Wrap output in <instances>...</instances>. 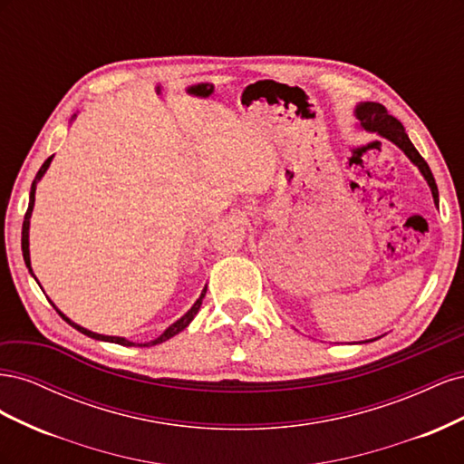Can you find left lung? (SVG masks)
I'll list each match as a JSON object with an SVG mask.
<instances>
[{
  "instance_id": "1",
  "label": "left lung",
  "mask_w": 464,
  "mask_h": 464,
  "mask_svg": "<svg viewBox=\"0 0 464 464\" xmlns=\"http://www.w3.org/2000/svg\"><path fill=\"white\" fill-rule=\"evenodd\" d=\"M354 116L358 118L362 130H366L368 133H375L379 137L387 139V141H391L392 145H397L406 154V157H409V160L418 168L420 174H422L424 179L428 181V186L431 189L433 203L438 205L440 203V193H438V186H435L433 174L430 170L428 162L422 157H420V152L412 145L409 135H406L402 123L397 118H392L391 114H387L385 106H382L379 102H360V104H356ZM366 343H370V341H366Z\"/></svg>"
}]
</instances>
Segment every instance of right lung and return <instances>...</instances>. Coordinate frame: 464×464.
I'll return each mask as SVG.
<instances>
[{
  "mask_svg": "<svg viewBox=\"0 0 464 464\" xmlns=\"http://www.w3.org/2000/svg\"><path fill=\"white\" fill-rule=\"evenodd\" d=\"M77 118V114H73L72 116V121ZM69 121V123H72ZM52 159H53V154L52 157L40 166V170H38V174H36V178H34V181H33V186H31V195H29V208H26V215H24V220H23V237H21V247H23V259H24V263H26V266H29V273L34 276V273H33V266H31V249H29V230H31V217H33V208H34V193H36V186H38V181L42 179V176L46 174V170L50 168V162H52ZM34 280H36V276H34ZM38 283V280H36ZM205 292H207V286L203 288V292H201V296L195 300V304L189 307V310L181 315L178 321H174L170 327H166L164 329V333L162 334H159L157 339L154 341H150V343H131V341H128L125 339V336H110V334H101V333H94V331H89V329H85V327H81V325H77L75 321H72L69 319L63 312H60L58 307H55V304L52 302V305L55 307V312H58L69 325L72 327H75L79 333H82V334H87V336H91V339H96V341H104V343H116V344H121V346H135V344H139V346H152V344H160V343H164V341H168V339H172L174 334H178V333H181L184 331L189 323L193 321V317L198 315V312L201 310V304H203V298H205Z\"/></svg>",
  "mask_w": 464,
  "mask_h": 464,
  "instance_id": "right-lung-1",
  "label": "right lung"
}]
</instances>
